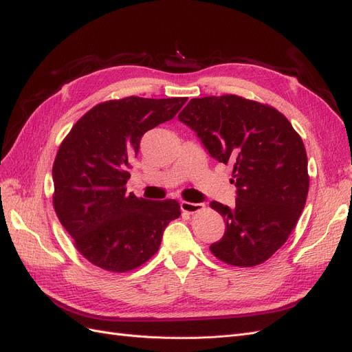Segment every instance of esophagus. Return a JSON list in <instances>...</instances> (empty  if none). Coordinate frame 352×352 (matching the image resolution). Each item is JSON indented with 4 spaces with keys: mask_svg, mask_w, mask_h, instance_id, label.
Instances as JSON below:
<instances>
[{
    "mask_svg": "<svg viewBox=\"0 0 352 352\" xmlns=\"http://www.w3.org/2000/svg\"><path fill=\"white\" fill-rule=\"evenodd\" d=\"M202 208H204V204H201V202H188V201L180 202V210L185 212H189V214H194V212H197Z\"/></svg>",
    "mask_w": 352,
    "mask_h": 352,
    "instance_id": "obj_1",
    "label": "esophagus"
}]
</instances>
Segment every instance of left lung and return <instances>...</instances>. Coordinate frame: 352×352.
<instances>
[{
	"label": "left lung",
	"instance_id": "left-lung-1",
	"mask_svg": "<svg viewBox=\"0 0 352 352\" xmlns=\"http://www.w3.org/2000/svg\"><path fill=\"white\" fill-rule=\"evenodd\" d=\"M219 163L233 164L235 207L210 206L223 216L225 235L210 245L221 261L252 267L286 242L310 186L301 136L276 109L238 95L192 98L179 113Z\"/></svg>",
	"mask_w": 352,
	"mask_h": 352
}]
</instances>
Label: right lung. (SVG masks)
Instances as JSON below:
<instances>
[{"label": "right lung", "mask_w": 352, "mask_h": 352, "mask_svg": "<svg viewBox=\"0 0 352 352\" xmlns=\"http://www.w3.org/2000/svg\"><path fill=\"white\" fill-rule=\"evenodd\" d=\"M188 98L127 97L95 105L72 127L52 166V202L74 247L97 267L124 273L158 251L180 216L176 199L126 194L141 138L172 120Z\"/></svg>", "instance_id": "right-lung-1"}]
</instances>
